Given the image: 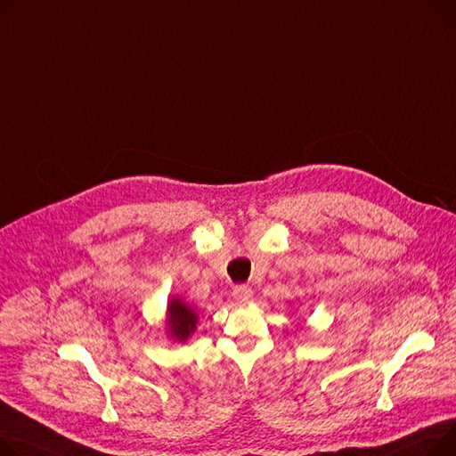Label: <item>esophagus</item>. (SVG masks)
<instances>
[{"label":"esophagus","instance_id":"esophagus-1","mask_svg":"<svg viewBox=\"0 0 456 456\" xmlns=\"http://www.w3.org/2000/svg\"><path fill=\"white\" fill-rule=\"evenodd\" d=\"M253 297V291L249 286H236L232 289V298L238 302V305H244V302H249Z\"/></svg>","mask_w":456,"mask_h":456}]
</instances>
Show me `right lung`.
I'll return each mask as SVG.
<instances>
[{
  "mask_svg": "<svg viewBox=\"0 0 456 456\" xmlns=\"http://www.w3.org/2000/svg\"><path fill=\"white\" fill-rule=\"evenodd\" d=\"M168 324L172 338L185 341L196 328V314L189 306H185L183 302L174 298L168 305Z\"/></svg>",
  "mask_w": 456,
  "mask_h": 456,
  "instance_id": "right-lung-1",
  "label": "right lung"
}]
</instances>
